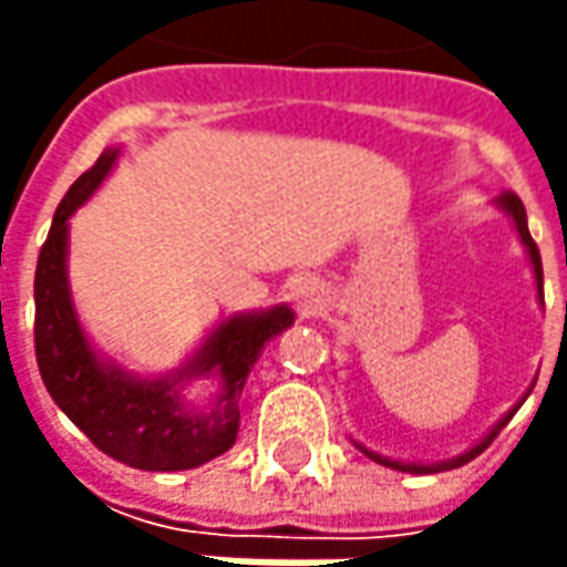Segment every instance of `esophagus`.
Returning a JSON list of instances; mask_svg holds the SVG:
<instances>
[{
  "label": "esophagus",
  "instance_id": "esophagus-1",
  "mask_svg": "<svg viewBox=\"0 0 567 567\" xmlns=\"http://www.w3.org/2000/svg\"><path fill=\"white\" fill-rule=\"evenodd\" d=\"M293 302L306 312V316H312L321 309V302H324V290H321V284L312 280V277H302V280H296L293 284Z\"/></svg>",
  "mask_w": 567,
  "mask_h": 567
}]
</instances>
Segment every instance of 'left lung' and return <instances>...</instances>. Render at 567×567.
Here are the masks:
<instances>
[{"mask_svg":"<svg viewBox=\"0 0 567 567\" xmlns=\"http://www.w3.org/2000/svg\"><path fill=\"white\" fill-rule=\"evenodd\" d=\"M495 205L502 207L508 217H512L514 229H517V236H520V243H524V249H527V258H530V265H534V280H536V293H539V299H543V261H539V249H536L534 236H530V229H527V210H524V205H520V198L517 195H512V192H505ZM524 401H527V394H524ZM520 406V403H517ZM517 406L514 410H508L498 423L492 425L489 432L476 442L473 447H467L464 454H457V457H447V461H435V464H403V461H391V457H384V454H379V451H369L365 445H360V442H353V445L360 447L362 454L369 457V461H375V464H381V467H391V470H401V473H416V476H423V473H442V470H454V467H464L467 461H473V457H480L486 447L492 445V439L508 425V420H512L514 413H517Z\"/></svg>","mask_w":567,"mask_h":567,"instance_id":"1","label":"left lung"}]
</instances>
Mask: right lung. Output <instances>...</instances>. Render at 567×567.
<instances>
[{
  "label": "right lung",
  "mask_w": 567,
  "mask_h": 567,
  "mask_svg": "<svg viewBox=\"0 0 567 567\" xmlns=\"http://www.w3.org/2000/svg\"><path fill=\"white\" fill-rule=\"evenodd\" d=\"M120 147H106L59 202L33 274V347L55 406L122 464L138 470H192L220 457L239 432V394L265 343L293 324V309L239 312L220 321L176 372L144 379L103 360L78 321L69 290V217L116 166ZM217 374L221 391L207 411L186 408L178 388Z\"/></svg>",
  "instance_id": "1"
}]
</instances>
